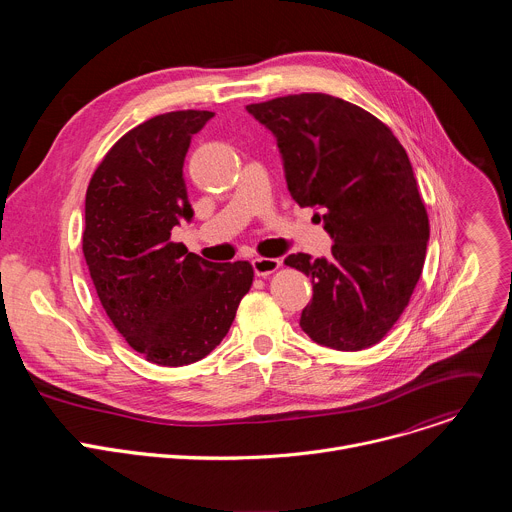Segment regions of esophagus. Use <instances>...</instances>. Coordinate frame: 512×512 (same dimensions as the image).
Returning a JSON list of instances; mask_svg holds the SVG:
<instances>
[{"instance_id": "esophagus-1", "label": "esophagus", "mask_w": 512, "mask_h": 512, "mask_svg": "<svg viewBox=\"0 0 512 512\" xmlns=\"http://www.w3.org/2000/svg\"><path fill=\"white\" fill-rule=\"evenodd\" d=\"M279 267H281V261L273 259V257H255L253 259V269H255V275H259V277H267V275L275 273Z\"/></svg>"}]
</instances>
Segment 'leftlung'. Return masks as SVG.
Here are the masks:
<instances>
[{
    "instance_id": "obj_1",
    "label": "left lung",
    "mask_w": 512,
    "mask_h": 512,
    "mask_svg": "<svg viewBox=\"0 0 512 512\" xmlns=\"http://www.w3.org/2000/svg\"><path fill=\"white\" fill-rule=\"evenodd\" d=\"M277 137L287 190L320 210L330 259L294 253L312 279L300 326L318 344L356 352L381 342L421 277L429 218L407 152L369 111L324 93L247 105Z\"/></svg>"
}]
</instances>
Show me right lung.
<instances>
[{"label": "right lung", "instance_id": "add662e5", "mask_svg": "<svg viewBox=\"0 0 512 512\" xmlns=\"http://www.w3.org/2000/svg\"><path fill=\"white\" fill-rule=\"evenodd\" d=\"M212 111H170L129 129L91 176L83 253L103 310L127 344L184 367L227 336L253 285L249 261L210 263L172 229L192 218L182 178L190 139Z\"/></svg>", "mask_w": 512, "mask_h": 512}]
</instances>
